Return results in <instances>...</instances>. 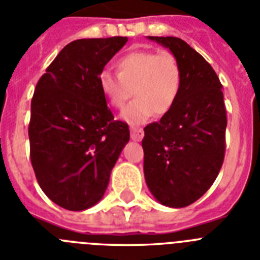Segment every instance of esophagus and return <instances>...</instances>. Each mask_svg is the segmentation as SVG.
Listing matches in <instances>:
<instances>
[{
	"label": "esophagus",
	"instance_id": "obj_1",
	"mask_svg": "<svg viewBox=\"0 0 260 260\" xmlns=\"http://www.w3.org/2000/svg\"><path fill=\"white\" fill-rule=\"evenodd\" d=\"M144 137V134L143 131L141 129H131V139L134 141H141L143 140Z\"/></svg>",
	"mask_w": 260,
	"mask_h": 260
}]
</instances>
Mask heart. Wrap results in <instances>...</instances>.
Masks as SVG:
<instances>
[{
	"instance_id": "obj_1",
	"label": "heart",
	"mask_w": 260,
	"mask_h": 260,
	"mask_svg": "<svg viewBox=\"0 0 260 260\" xmlns=\"http://www.w3.org/2000/svg\"><path fill=\"white\" fill-rule=\"evenodd\" d=\"M117 74H99V87L108 103L121 110L132 96L121 117L131 125H143L156 113L164 116L173 108L182 82L178 60L172 54L135 50L116 63Z\"/></svg>"
}]
</instances>
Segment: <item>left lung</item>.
<instances>
[{
	"label": "left lung",
	"mask_w": 260,
	"mask_h": 260,
	"mask_svg": "<svg viewBox=\"0 0 260 260\" xmlns=\"http://www.w3.org/2000/svg\"><path fill=\"white\" fill-rule=\"evenodd\" d=\"M178 60V98L160 121L144 128V176L154 198L168 208H185L217 178L224 157L228 125L222 84L213 67L185 41L148 37Z\"/></svg>",
	"instance_id": "obj_1"
}]
</instances>
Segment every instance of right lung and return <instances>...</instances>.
Listing matches in <instances>:
<instances>
[{
	"mask_svg": "<svg viewBox=\"0 0 260 260\" xmlns=\"http://www.w3.org/2000/svg\"><path fill=\"white\" fill-rule=\"evenodd\" d=\"M126 41H74L37 83L29 124L31 165L43 193L67 210H86L103 198L129 141V128L113 120L98 80Z\"/></svg>",
	"mask_w": 260,
	"mask_h": 260,
	"instance_id": "right-lung-1",
	"label": "right lung"
}]
</instances>
